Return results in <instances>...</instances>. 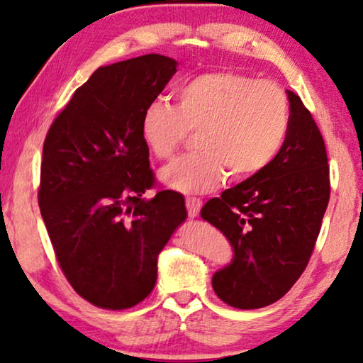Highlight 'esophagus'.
<instances>
[{"label":"esophagus","mask_w":363,"mask_h":363,"mask_svg":"<svg viewBox=\"0 0 363 363\" xmlns=\"http://www.w3.org/2000/svg\"><path fill=\"white\" fill-rule=\"evenodd\" d=\"M186 207H187L189 216L194 218V217L199 216V212H201L202 201H201V199H197V197H189L186 201Z\"/></svg>","instance_id":"34e87169"}]
</instances>
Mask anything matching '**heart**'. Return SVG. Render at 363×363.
Returning a JSON list of instances; mask_svg holds the SVG:
<instances>
[{
    "label": "heart",
    "mask_w": 363,
    "mask_h": 363,
    "mask_svg": "<svg viewBox=\"0 0 363 363\" xmlns=\"http://www.w3.org/2000/svg\"><path fill=\"white\" fill-rule=\"evenodd\" d=\"M291 111L286 91L274 82L235 70H213L176 90V108L162 100L146 106L141 136L157 160H169L196 133L197 152L161 171L167 187L184 194L217 189L232 181H250L268 169L289 135Z\"/></svg>",
    "instance_id": "obj_1"
}]
</instances>
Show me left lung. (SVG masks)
<instances>
[{
	"label": "left lung",
	"instance_id": "8db88e82",
	"mask_svg": "<svg viewBox=\"0 0 363 363\" xmlns=\"http://www.w3.org/2000/svg\"><path fill=\"white\" fill-rule=\"evenodd\" d=\"M291 125L281 152L262 174L202 207L203 220L232 243L233 262L212 278L223 303H277L308 267L330 197L328 152L311 111L288 90Z\"/></svg>",
	"mask_w": 363,
	"mask_h": 363
}]
</instances>
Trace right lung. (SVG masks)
<instances>
[{
  "instance_id": "add662e5",
  "label": "right lung",
  "mask_w": 363,
  "mask_h": 363,
  "mask_svg": "<svg viewBox=\"0 0 363 363\" xmlns=\"http://www.w3.org/2000/svg\"><path fill=\"white\" fill-rule=\"evenodd\" d=\"M146 54L96 69L44 140L38 201L55 259L80 298L128 309L156 284L157 255L187 218L184 196L156 187L143 111L176 74Z\"/></svg>"
}]
</instances>
